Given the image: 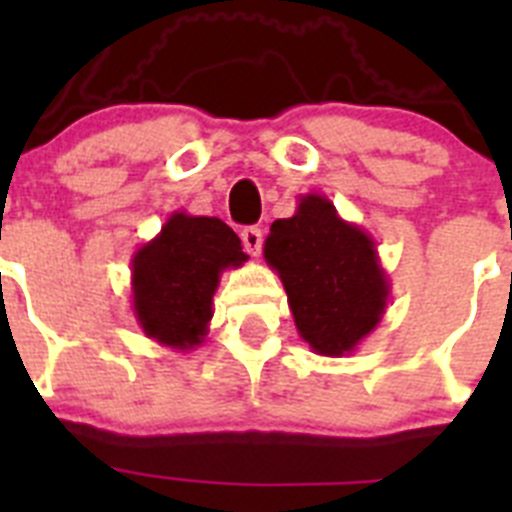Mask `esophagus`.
<instances>
[{
	"mask_svg": "<svg viewBox=\"0 0 512 512\" xmlns=\"http://www.w3.org/2000/svg\"><path fill=\"white\" fill-rule=\"evenodd\" d=\"M241 241H243V248H246L251 256H259L261 246H264V233H261V228L251 225V228H243Z\"/></svg>",
	"mask_w": 512,
	"mask_h": 512,
	"instance_id": "34e87169",
	"label": "esophagus"
}]
</instances>
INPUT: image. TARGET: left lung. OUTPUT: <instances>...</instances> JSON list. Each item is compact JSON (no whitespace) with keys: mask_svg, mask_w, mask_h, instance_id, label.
I'll return each instance as SVG.
<instances>
[{"mask_svg":"<svg viewBox=\"0 0 512 512\" xmlns=\"http://www.w3.org/2000/svg\"><path fill=\"white\" fill-rule=\"evenodd\" d=\"M264 259L282 279L297 333L320 356L351 354L390 305L374 238L323 194H302L295 215L271 225Z\"/></svg>","mask_w":512,"mask_h":512,"instance_id":"8db88e82","label":"left lung"}]
</instances>
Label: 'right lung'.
<instances>
[{
    "mask_svg": "<svg viewBox=\"0 0 512 512\" xmlns=\"http://www.w3.org/2000/svg\"><path fill=\"white\" fill-rule=\"evenodd\" d=\"M246 261L241 238L220 217L171 212L161 233L130 259L140 330L174 351L197 348L210 330L212 297L223 271Z\"/></svg>",
    "mask_w": 512,
    "mask_h": 512,
    "instance_id": "obj_1",
    "label": "right lung"
}]
</instances>
